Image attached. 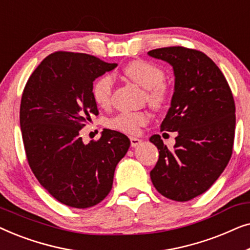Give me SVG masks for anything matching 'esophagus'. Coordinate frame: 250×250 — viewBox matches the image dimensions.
Here are the masks:
<instances>
[{
  "label": "esophagus",
  "mask_w": 250,
  "mask_h": 250,
  "mask_svg": "<svg viewBox=\"0 0 250 250\" xmlns=\"http://www.w3.org/2000/svg\"><path fill=\"white\" fill-rule=\"evenodd\" d=\"M129 140H131V146H139L140 143L142 142V140H140L139 138H134V136H131V138H129Z\"/></svg>",
  "instance_id": "34e87169"
}]
</instances>
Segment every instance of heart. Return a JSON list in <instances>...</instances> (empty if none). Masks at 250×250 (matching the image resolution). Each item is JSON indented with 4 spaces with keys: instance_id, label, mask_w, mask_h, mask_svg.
<instances>
[{
    "instance_id": "b5f03b06",
    "label": "heart",
    "mask_w": 250,
    "mask_h": 250,
    "mask_svg": "<svg viewBox=\"0 0 250 250\" xmlns=\"http://www.w3.org/2000/svg\"><path fill=\"white\" fill-rule=\"evenodd\" d=\"M123 73L129 80L146 90L148 104L160 109L169 100L170 90L165 81V71L158 64L148 60H134L128 62ZM114 93V77L111 74H104L93 82L92 97L100 107H109ZM151 118L148 111H122L108 122L109 127L119 132L135 134Z\"/></svg>"
}]
</instances>
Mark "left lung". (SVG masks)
I'll return each instance as SVG.
<instances>
[{
	"instance_id": "8db88e82",
	"label": "left lung",
	"mask_w": 250,
	"mask_h": 250,
	"mask_svg": "<svg viewBox=\"0 0 250 250\" xmlns=\"http://www.w3.org/2000/svg\"><path fill=\"white\" fill-rule=\"evenodd\" d=\"M148 54L173 66L175 87L160 131L177 132L173 149L159 135L150 138L159 150L150 177L164 197L188 201L209 189L231 158L233 95L220 68L201 51L169 46Z\"/></svg>"
}]
</instances>
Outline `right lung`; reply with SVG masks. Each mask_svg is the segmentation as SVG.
<instances>
[{
    "label": "right lung",
    "mask_w": 250,
    "mask_h": 250,
    "mask_svg": "<svg viewBox=\"0 0 250 250\" xmlns=\"http://www.w3.org/2000/svg\"><path fill=\"white\" fill-rule=\"evenodd\" d=\"M116 67L86 53L58 51L37 66L23 88L20 127L27 162L41 186L66 206L101 203L131 145L112 129L88 145L80 134L91 115H99L93 81Z\"/></svg>",
    "instance_id": "1"
}]
</instances>
